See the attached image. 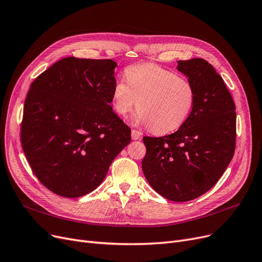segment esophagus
Returning a JSON list of instances; mask_svg holds the SVG:
<instances>
[{"label": "esophagus", "instance_id": "obj_1", "mask_svg": "<svg viewBox=\"0 0 262 262\" xmlns=\"http://www.w3.org/2000/svg\"><path fill=\"white\" fill-rule=\"evenodd\" d=\"M131 137L133 140H140L142 137V132H140L139 130H132L131 131Z\"/></svg>", "mask_w": 262, "mask_h": 262}]
</instances>
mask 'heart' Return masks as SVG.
<instances>
[{
	"mask_svg": "<svg viewBox=\"0 0 262 262\" xmlns=\"http://www.w3.org/2000/svg\"><path fill=\"white\" fill-rule=\"evenodd\" d=\"M124 77L115 82L112 92L114 108L121 116L137 105L135 121L159 134L180 128L189 116L195 89L188 78L154 63L131 66Z\"/></svg>",
	"mask_w": 262,
	"mask_h": 262,
	"instance_id": "obj_1",
	"label": "heart"
}]
</instances>
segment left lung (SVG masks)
Returning a JSON list of instances; mask_svg holds the SVG:
<instances>
[{"label": "left lung", "mask_w": 262, "mask_h": 262, "mask_svg": "<svg viewBox=\"0 0 262 262\" xmlns=\"http://www.w3.org/2000/svg\"><path fill=\"white\" fill-rule=\"evenodd\" d=\"M194 86L189 116L176 132L144 137L142 169L154 189L167 200L187 202L219 181L235 150V104L224 79L201 58L177 61Z\"/></svg>", "instance_id": "left-lung-1"}]
</instances>
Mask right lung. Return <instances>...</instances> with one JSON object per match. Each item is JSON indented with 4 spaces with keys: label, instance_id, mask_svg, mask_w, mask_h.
<instances>
[{
    "label": "right lung",
    "instance_id": "add662e5",
    "mask_svg": "<svg viewBox=\"0 0 262 262\" xmlns=\"http://www.w3.org/2000/svg\"><path fill=\"white\" fill-rule=\"evenodd\" d=\"M116 66L68 57L31 83L20 140L37 180L58 195L95 190L131 141V129L110 105Z\"/></svg>",
    "mask_w": 262,
    "mask_h": 262
}]
</instances>
